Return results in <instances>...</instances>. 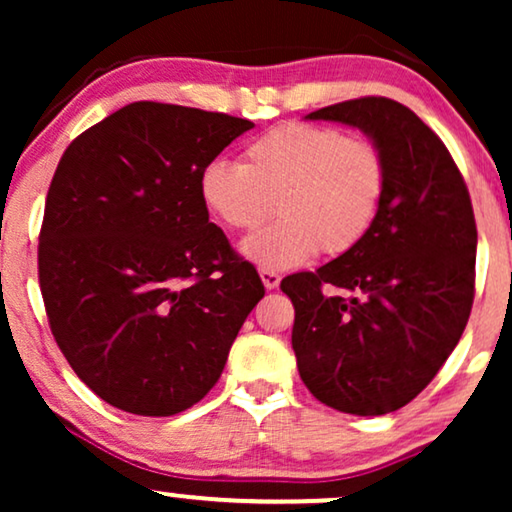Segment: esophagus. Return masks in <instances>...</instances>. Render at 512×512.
Returning <instances> with one entry per match:
<instances>
[{
  "instance_id": "obj_1",
  "label": "esophagus",
  "mask_w": 512,
  "mask_h": 512,
  "mask_svg": "<svg viewBox=\"0 0 512 512\" xmlns=\"http://www.w3.org/2000/svg\"><path fill=\"white\" fill-rule=\"evenodd\" d=\"M258 275H261L263 286H265V289H268V291L277 289L279 282H282V277H279L275 270H265V268H261V270H258Z\"/></svg>"
}]
</instances>
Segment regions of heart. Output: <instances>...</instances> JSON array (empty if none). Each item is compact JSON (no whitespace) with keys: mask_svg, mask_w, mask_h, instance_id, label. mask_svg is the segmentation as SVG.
Segmentation results:
<instances>
[{"mask_svg":"<svg viewBox=\"0 0 512 512\" xmlns=\"http://www.w3.org/2000/svg\"><path fill=\"white\" fill-rule=\"evenodd\" d=\"M200 200L230 230H256L242 254L265 270H289L314 254L342 256L375 226L387 160L375 142L310 123L277 125L251 139L242 165L212 160L200 172Z\"/></svg>","mask_w":512,"mask_h":512,"instance_id":"1","label":"heart"}]
</instances>
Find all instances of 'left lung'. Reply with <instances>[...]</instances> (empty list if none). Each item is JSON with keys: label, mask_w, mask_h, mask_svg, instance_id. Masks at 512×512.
<instances>
[{"label": "left lung", "mask_w": 512, "mask_h": 512, "mask_svg": "<svg viewBox=\"0 0 512 512\" xmlns=\"http://www.w3.org/2000/svg\"><path fill=\"white\" fill-rule=\"evenodd\" d=\"M305 118L370 137L387 160V191L359 247L282 279L298 373L328 408L387 415L436 377L466 328L478 249L471 198L440 137L401 102L361 97Z\"/></svg>", "instance_id": "1"}]
</instances>
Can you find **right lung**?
<instances>
[{"label":"right lung","mask_w":512,"mask_h":512,"mask_svg":"<svg viewBox=\"0 0 512 512\" xmlns=\"http://www.w3.org/2000/svg\"><path fill=\"white\" fill-rule=\"evenodd\" d=\"M251 128L132 102L62 153L39 235L41 296L69 366L118 410L170 417L205 398L265 296L198 188L202 167Z\"/></svg>","instance_id":"add662e5"}]
</instances>
